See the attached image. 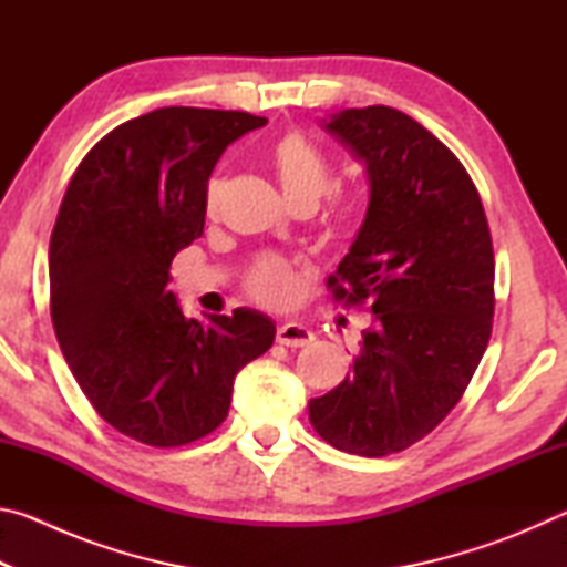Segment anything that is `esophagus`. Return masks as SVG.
Wrapping results in <instances>:
<instances>
[{"label":"esophagus","instance_id":"obj_1","mask_svg":"<svg viewBox=\"0 0 567 567\" xmlns=\"http://www.w3.org/2000/svg\"><path fill=\"white\" fill-rule=\"evenodd\" d=\"M315 340V334L310 328H305L300 322H282L277 328V342L285 344V348H305Z\"/></svg>","mask_w":567,"mask_h":567}]
</instances>
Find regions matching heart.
Returning a JSON list of instances; mask_svg holds the SVG:
<instances>
[{
    "label": "heart",
    "mask_w": 567,
    "mask_h": 567,
    "mask_svg": "<svg viewBox=\"0 0 567 567\" xmlns=\"http://www.w3.org/2000/svg\"><path fill=\"white\" fill-rule=\"evenodd\" d=\"M270 162L275 169V177L280 182L285 197L292 205H318L320 199L332 189V167L328 157L305 140L302 134H285L272 145ZM225 182L213 177L207 182L205 189V205L207 213H215L219 195H223ZM352 217V205L338 207V219L348 223ZM247 290L255 300L272 307H285L295 300L297 295V272L295 267L277 255H265L252 265L247 275Z\"/></svg>",
    "instance_id": "heart-1"
}]
</instances>
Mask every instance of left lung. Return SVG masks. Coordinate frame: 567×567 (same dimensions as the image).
<instances>
[{
    "mask_svg": "<svg viewBox=\"0 0 567 567\" xmlns=\"http://www.w3.org/2000/svg\"><path fill=\"white\" fill-rule=\"evenodd\" d=\"M322 127L358 157L370 203L330 275L334 300L370 302L352 372L310 400V422L342 453L410 447L463 398L493 330V239L460 159L405 112L342 110Z\"/></svg>",
    "mask_w": 567,
    "mask_h": 567,
    "instance_id": "1",
    "label": "left lung"
}]
</instances>
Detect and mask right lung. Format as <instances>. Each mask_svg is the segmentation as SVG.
I'll list each match as a JSON object with an SVG mask.
<instances>
[{"label":"right lung","mask_w":567,"mask_h":567,"mask_svg":"<svg viewBox=\"0 0 567 567\" xmlns=\"http://www.w3.org/2000/svg\"><path fill=\"white\" fill-rule=\"evenodd\" d=\"M265 124L225 110L142 114L102 137L64 192L50 243L56 342L100 417L145 445L223 425L235 375L275 342L267 315L189 320L167 287L175 255L205 229L217 159Z\"/></svg>","instance_id":"1"}]
</instances>
